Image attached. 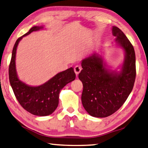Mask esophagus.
<instances>
[{
  "label": "esophagus",
  "instance_id": "esophagus-1",
  "mask_svg": "<svg viewBox=\"0 0 148 148\" xmlns=\"http://www.w3.org/2000/svg\"><path fill=\"white\" fill-rule=\"evenodd\" d=\"M81 70H82L81 67L79 66H76L74 68V71H75V74L77 75H79V73L81 72Z\"/></svg>",
  "mask_w": 148,
  "mask_h": 148
}]
</instances>
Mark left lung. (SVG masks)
<instances>
[{
  "label": "left lung",
  "mask_w": 148,
  "mask_h": 148,
  "mask_svg": "<svg viewBox=\"0 0 148 148\" xmlns=\"http://www.w3.org/2000/svg\"><path fill=\"white\" fill-rule=\"evenodd\" d=\"M112 35L116 45L124 51L120 70L108 68L101 52H95L81 61L79 79L83 84L81 101L90 116L105 118L116 112L127 99L133 88L136 77L135 53L130 41L117 27Z\"/></svg>",
  "instance_id": "8db88e82"
}]
</instances>
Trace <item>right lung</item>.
Here are the masks:
<instances>
[{
  "instance_id": "add662e5",
  "label": "right lung",
  "mask_w": 148,
  "mask_h": 148,
  "mask_svg": "<svg viewBox=\"0 0 148 148\" xmlns=\"http://www.w3.org/2000/svg\"><path fill=\"white\" fill-rule=\"evenodd\" d=\"M43 26H34L21 37L18 38L12 51L9 66V79L16 99L25 109L35 116H45L56 110L59 103V94L67 84L75 79L73 67L60 72L45 83L37 86L28 85L18 77L15 56L17 47L23 37L34 31L43 29Z\"/></svg>"
}]
</instances>
